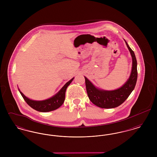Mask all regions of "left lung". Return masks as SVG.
I'll use <instances>...</instances> for the list:
<instances>
[{
    "instance_id": "1",
    "label": "left lung",
    "mask_w": 157,
    "mask_h": 157,
    "mask_svg": "<svg viewBox=\"0 0 157 157\" xmlns=\"http://www.w3.org/2000/svg\"><path fill=\"white\" fill-rule=\"evenodd\" d=\"M125 43L132 56V67L128 80L122 87L114 90H99L85 77L86 88L89 99L94 104L99 108L109 109L120 106L125 102L134 90L138 76L137 62L134 51L128 45L126 41Z\"/></svg>"
}]
</instances>
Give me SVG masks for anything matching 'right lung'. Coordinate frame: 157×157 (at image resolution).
Listing matches in <instances>:
<instances>
[{
    "label": "right lung",
    "mask_w": 157,
    "mask_h": 157,
    "mask_svg": "<svg viewBox=\"0 0 157 157\" xmlns=\"http://www.w3.org/2000/svg\"><path fill=\"white\" fill-rule=\"evenodd\" d=\"M74 78H72L69 82H67L62 87V88L60 90L58 93H57L55 96L44 101H37L31 100L30 99L26 97L21 91H20V93L22 96L24 100L26 101V102L33 109L39 112H46L52 111L59 108L64 102V101L65 99L66 90L67 86L73 81Z\"/></svg>",
    "instance_id": "right-lung-1"
}]
</instances>
